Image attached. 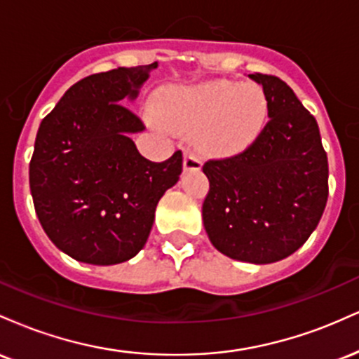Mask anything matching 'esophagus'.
Instances as JSON below:
<instances>
[{"instance_id": "obj_1", "label": "esophagus", "mask_w": 359, "mask_h": 359, "mask_svg": "<svg viewBox=\"0 0 359 359\" xmlns=\"http://www.w3.org/2000/svg\"><path fill=\"white\" fill-rule=\"evenodd\" d=\"M203 167V158L196 151L187 150L184 154V168L185 170H199Z\"/></svg>"}]
</instances>
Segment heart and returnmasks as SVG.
Returning <instances> with one entry per match:
<instances>
[{
    "mask_svg": "<svg viewBox=\"0 0 359 359\" xmlns=\"http://www.w3.org/2000/svg\"><path fill=\"white\" fill-rule=\"evenodd\" d=\"M158 116L172 130H201V145L217 155L243 151L265 128L269 102L257 86L217 81L170 90Z\"/></svg>",
    "mask_w": 359,
    "mask_h": 359,
    "instance_id": "1",
    "label": "heart"
}]
</instances>
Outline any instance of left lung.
Returning a JSON list of instances; mask_svg holds the SVG:
<instances>
[{
    "label": "left lung",
    "mask_w": 359,
    "mask_h": 359,
    "mask_svg": "<svg viewBox=\"0 0 359 359\" xmlns=\"http://www.w3.org/2000/svg\"><path fill=\"white\" fill-rule=\"evenodd\" d=\"M263 86L269 123L241 154L208 160L205 233L226 257L273 263L309 240L329 196L327 155L316 118L282 79L250 74Z\"/></svg>",
    "instance_id": "left-lung-1"
}]
</instances>
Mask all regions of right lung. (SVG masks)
I'll list each match as a JSON object with an SVG mask.
<instances>
[{"label":"right lung","mask_w":359,"mask_h":359,"mask_svg":"<svg viewBox=\"0 0 359 359\" xmlns=\"http://www.w3.org/2000/svg\"><path fill=\"white\" fill-rule=\"evenodd\" d=\"M156 62L93 74L65 90L42 119L30 191L57 248L90 265H116L145 246L155 209L182 174V151L151 162L130 133L145 125L128 106Z\"/></svg>","instance_id":"1"}]
</instances>
